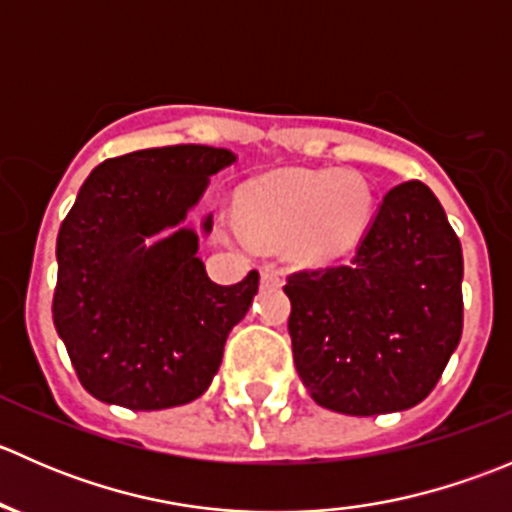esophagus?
<instances>
[{"instance_id": "obj_1", "label": "esophagus", "mask_w": 512, "mask_h": 512, "mask_svg": "<svg viewBox=\"0 0 512 512\" xmlns=\"http://www.w3.org/2000/svg\"><path fill=\"white\" fill-rule=\"evenodd\" d=\"M260 277H262V285H267V287L282 285V275H280V272H275V270H262Z\"/></svg>"}]
</instances>
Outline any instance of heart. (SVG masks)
<instances>
[{
    "label": "heart",
    "instance_id": "obj_1",
    "mask_svg": "<svg viewBox=\"0 0 512 512\" xmlns=\"http://www.w3.org/2000/svg\"><path fill=\"white\" fill-rule=\"evenodd\" d=\"M374 220L371 185L352 170L289 168L237 190V218L223 215L227 237H255L299 265L349 255Z\"/></svg>",
    "mask_w": 512,
    "mask_h": 512
}]
</instances>
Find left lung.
<instances>
[{
  "mask_svg": "<svg viewBox=\"0 0 512 512\" xmlns=\"http://www.w3.org/2000/svg\"><path fill=\"white\" fill-rule=\"evenodd\" d=\"M461 282V242L431 188H391L347 265L297 272L285 285L309 396L349 416L421 404L461 342Z\"/></svg>",
  "mask_w": 512,
  "mask_h": 512,
  "instance_id": "obj_1",
  "label": "left lung"
}]
</instances>
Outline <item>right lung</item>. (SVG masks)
<instances>
[{
    "label": "right lung",
    "mask_w": 512,
    "mask_h": 512,
    "mask_svg": "<svg viewBox=\"0 0 512 512\" xmlns=\"http://www.w3.org/2000/svg\"><path fill=\"white\" fill-rule=\"evenodd\" d=\"M227 148L165 146L108 158L91 170L59 227L54 324L76 374L103 404L173 409L208 391L230 329L252 307L255 270L215 285L188 213Z\"/></svg>",
    "instance_id": "obj_1"
}]
</instances>
